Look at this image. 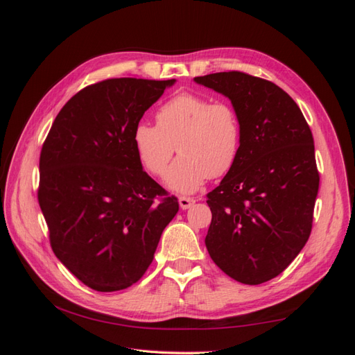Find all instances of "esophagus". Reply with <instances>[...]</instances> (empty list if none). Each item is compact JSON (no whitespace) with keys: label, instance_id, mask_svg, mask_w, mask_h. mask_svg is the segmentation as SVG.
I'll return each instance as SVG.
<instances>
[{"label":"esophagus","instance_id":"esophagus-1","mask_svg":"<svg viewBox=\"0 0 355 355\" xmlns=\"http://www.w3.org/2000/svg\"><path fill=\"white\" fill-rule=\"evenodd\" d=\"M196 200L194 198H189V197H179V206L182 210H187L191 206H194Z\"/></svg>","mask_w":355,"mask_h":355}]
</instances>
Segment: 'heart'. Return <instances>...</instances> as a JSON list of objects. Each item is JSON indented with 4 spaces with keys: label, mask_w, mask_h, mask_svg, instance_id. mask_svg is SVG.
<instances>
[{
    "label": "heart",
    "mask_w": 355,
    "mask_h": 355,
    "mask_svg": "<svg viewBox=\"0 0 355 355\" xmlns=\"http://www.w3.org/2000/svg\"><path fill=\"white\" fill-rule=\"evenodd\" d=\"M155 120L157 125L137 123L132 141L141 164L154 176L164 175L178 149L180 155L166 175L171 191L196 192L209 176L227 175L239 158L241 124L227 102L180 93L161 106Z\"/></svg>",
    "instance_id": "obj_1"
}]
</instances>
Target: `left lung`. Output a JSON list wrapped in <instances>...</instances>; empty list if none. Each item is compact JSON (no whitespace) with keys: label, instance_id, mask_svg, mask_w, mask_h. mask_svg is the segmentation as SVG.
Masks as SVG:
<instances>
[{"label":"left lung","instance_id":"left-lung-1","mask_svg":"<svg viewBox=\"0 0 355 355\" xmlns=\"http://www.w3.org/2000/svg\"><path fill=\"white\" fill-rule=\"evenodd\" d=\"M194 81L228 98L241 124L239 158L207 194V252L234 280L265 283L292 263L313 228L320 184L313 133L271 81L239 71Z\"/></svg>","mask_w":355,"mask_h":355}]
</instances>
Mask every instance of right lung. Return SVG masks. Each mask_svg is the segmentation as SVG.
Masks as SVG:
<instances>
[{
	"instance_id": "obj_1",
	"label": "right lung",
	"mask_w": 355,
	"mask_h": 355,
	"mask_svg": "<svg viewBox=\"0 0 355 355\" xmlns=\"http://www.w3.org/2000/svg\"><path fill=\"white\" fill-rule=\"evenodd\" d=\"M176 80L112 78L83 89L53 123L40 155L38 201L51 249L98 292L135 284L179 202L148 176L133 146L145 111Z\"/></svg>"
}]
</instances>
